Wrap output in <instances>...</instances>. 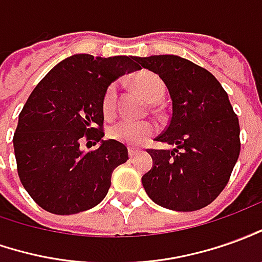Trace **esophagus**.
<instances>
[{"label": "esophagus", "instance_id": "esophagus-1", "mask_svg": "<svg viewBox=\"0 0 262 262\" xmlns=\"http://www.w3.org/2000/svg\"><path fill=\"white\" fill-rule=\"evenodd\" d=\"M140 152V149L137 148H128V155H129V158H133V157H135V155Z\"/></svg>", "mask_w": 262, "mask_h": 262}]
</instances>
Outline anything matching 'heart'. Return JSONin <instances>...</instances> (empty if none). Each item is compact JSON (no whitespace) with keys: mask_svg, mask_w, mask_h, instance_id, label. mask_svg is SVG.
Here are the masks:
<instances>
[{"mask_svg":"<svg viewBox=\"0 0 262 262\" xmlns=\"http://www.w3.org/2000/svg\"><path fill=\"white\" fill-rule=\"evenodd\" d=\"M137 90L144 98L151 102H160L164 97V84L154 74H141L134 81ZM118 84L113 82L107 86L102 97V113L107 118H113L117 111ZM157 133V127L149 121L121 120L108 129V135L114 141L125 145H141Z\"/></svg>","mask_w":262,"mask_h":262,"instance_id":"obj_1","label":"heart"}]
</instances>
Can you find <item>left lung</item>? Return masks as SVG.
<instances>
[{
  "mask_svg": "<svg viewBox=\"0 0 262 262\" xmlns=\"http://www.w3.org/2000/svg\"><path fill=\"white\" fill-rule=\"evenodd\" d=\"M164 81L171 97L168 127L155 140L172 149H149L145 192L172 211L201 210L230 180L239 155V124L228 94L203 67L178 55L135 57Z\"/></svg>",
  "mask_w": 262,
  "mask_h": 262,
  "instance_id": "1",
  "label": "left lung"
}]
</instances>
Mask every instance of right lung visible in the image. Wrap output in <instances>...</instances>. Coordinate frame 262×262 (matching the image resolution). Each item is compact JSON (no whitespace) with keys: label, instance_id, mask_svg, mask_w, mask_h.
<instances>
[{"label":"right lung","instance_id":"right-lung-1","mask_svg":"<svg viewBox=\"0 0 262 262\" xmlns=\"http://www.w3.org/2000/svg\"><path fill=\"white\" fill-rule=\"evenodd\" d=\"M137 70L135 57L74 54L34 88L12 142L19 180L41 208L71 215L105 198L113 171L127 161L128 149L102 138V97L111 82ZM84 139L100 147L84 151L79 147Z\"/></svg>","mask_w":262,"mask_h":262}]
</instances>
